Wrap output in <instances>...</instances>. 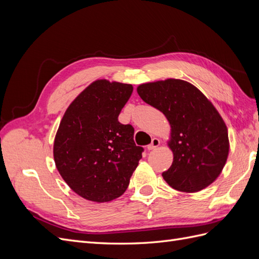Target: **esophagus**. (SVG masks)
I'll return each instance as SVG.
<instances>
[{"mask_svg":"<svg viewBox=\"0 0 259 259\" xmlns=\"http://www.w3.org/2000/svg\"><path fill=\"white\" fill-rule=\"evenodd\" d=\"M160 146V140L158 138H152L151 144L148 145V150H154L155 148H158Z\"/></svg>","mask_w":259,"mask_h":259,"instance_id":"esophagus-1","label":"esophagus"}]
</instances>
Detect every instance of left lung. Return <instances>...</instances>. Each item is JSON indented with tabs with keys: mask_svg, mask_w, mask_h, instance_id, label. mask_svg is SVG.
Returning <instances> with one entry per match:
<instances>
[{
	"mask_svg": "<svg viewBox=\"0 0 259 259\" xmlns=\"http://www.w3.org/2000/svg\"><path fill=\"white\" fill-rule=\"evenodd\" d=\"M137 93L170 125L168 147L174 159L162 173L164 180L188 193L213 184L229 153L228 130L214 105L194 85L178 79L145 83Z\"/></svg>",
	"mask_w": 259,
	"mask_h": 259,
	"instance_id": "obj_1",
	"label": "left lung"
}]
</instances>
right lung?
Returning a JSON list of instances; mask_svg holds the SVG:
<instances>
[{"label":"right lung","instance_id":"obj_1","mask_svg":"<svg viewBox=\"0 0 259 259\" xmlns=\"http://www.w3.org/2000/svg\"><path fill=\"white\" fill-rule=\"evenodd\" d=\"M133 93L132 84L97 80L66 110L54 142L61 177L80 197L112 201L127 189L144 151L134 143V127L117 120Z\"/></svg>","mask_w":259,"mask_h":259}]
</instances>
